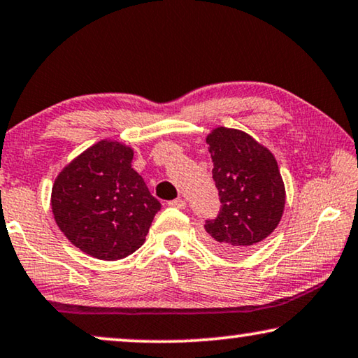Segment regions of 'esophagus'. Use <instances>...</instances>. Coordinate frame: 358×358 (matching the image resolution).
<instances>
[{"label":"esophagus","mask_w":358,"mask_h":358,"mask_svg":"<svg viewBox=\"0 0 358 358\" xmlns=\"http://www.w3.org/2000/svg\"><path fill=\"white\" fill-rule=\"evenodd\" d=\"M169 206H172V208H177V209H185L186 208V203H185V199L177 198V199L170 201Z\"/></svg>","instance_id":"obj_1"}]
</instances>
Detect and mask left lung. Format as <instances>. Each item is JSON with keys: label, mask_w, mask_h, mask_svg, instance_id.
Wrapping results in <instances>:
<instances>
[{"label": "left lung", "mask_w": 358, "mask_h": 358, "mask_svg": "<svg viewBox=\"0 0 358 358\" xmlns=\"http://www.w3.org/2000/svg\"><path fill=\"white\" fill-rule=\"evenodd\" d=\"M206 143L222 206L204 227L215 250L241 253L268 238L284 214L285 186L278 160L268 148L235 128H214Z\"/></svg>", "instance_id": "left-lung-1"}]
</instances>
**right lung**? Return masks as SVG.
I'll list each match as a JSON object with an SVG mask.
<instances>
[{
  "label": "right lung",
  "instance_id": "add662e5",
  "mask_svg": "<svg viewBox=\"0 0 358 358\" xmlns=\"http://www.w3.org/2000/svg\"><path fill=\"white\" fill-rule=\"evenodd\" d=\"M133 155L129 145L102 139L74 157L53 183L55 222L76 248L97 259L133 255L160 210L131 167Z\"/></svg>",
  "mask_w": 358,
  "mask_h": 358
}]
</instances>
